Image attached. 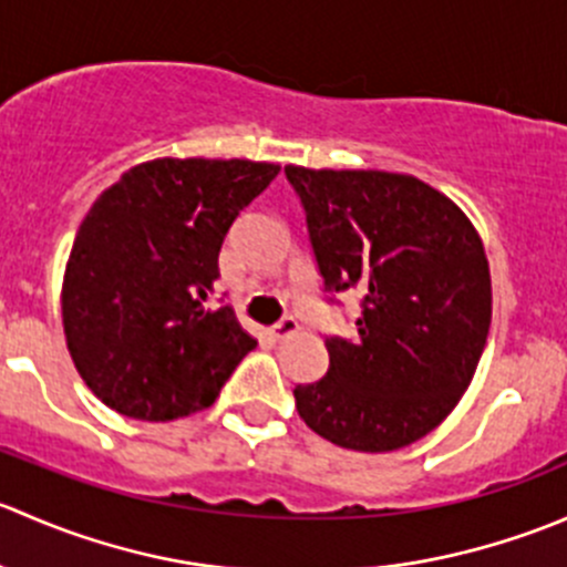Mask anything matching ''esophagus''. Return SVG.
<instances>
[{"label":"esophagus","mask_w":567,"mask_h":567,"mask_svg":"<svg viewBox=\"0 0 567 567\" xmlns=\"http://www.w3.org/2000/svg\"><path fill=\"white\" fill-rule=\"evenodd\" d=\"M296 331H299V320H296L293 316H285L279 323H274L271 334L277 337V340H288V337H293Z\"/></svg>","instance_id":"obj_1"}]
</instances>
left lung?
Listing matches in <instances>:
<instances>
[{
    "label": "left lung",
    "mask_w": 567,
    "mask_h": 567,
    "mask_svg": "<svg viewBox=\"0 0 567 567\" xmlns=\"http://www.w3.org/2000/svg\"><path fill=\"white\" fill-rule=\"evenodd\" d=\"M331 305L359 290L351 340L326 334L329 370L293 390L331 444L390 453L431 433L466 392L491 326V274L463 210L411 175L285 167Z\"/></svg>",
    "instance_id": "1"
}]
</instances>
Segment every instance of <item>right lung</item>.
I'll use <instances>...</instances> for the list:
<instances>
[{
    "label": "right lung",
    "mask_w": 567,
    "mask_h": 567,
    "mask_svg": "<svg viewBox=\"0 0 567 567\" xmlns=\"http://www.w3.org/2000/svg\"><path fill=\"white\" fill-rule=\"evenodd\" d=\"M277 173L247 158H156L95 199L68 257L62 323L109 409L145 422L208 409L257 346L210 296L227 230Z\"/></svg>",
    "instance_id": "add662e5"
}]
</instances>
